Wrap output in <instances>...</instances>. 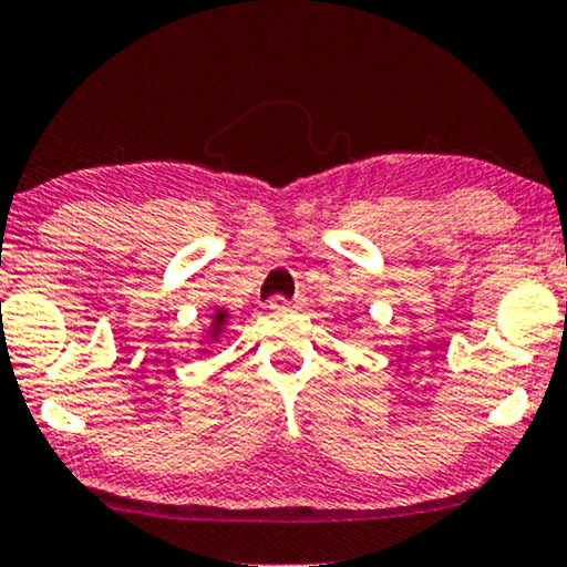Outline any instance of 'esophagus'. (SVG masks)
Wrapping results in <instances>:
<instances>
[{"label":"esophagus","mask_w":567,"mask_h":567,"mask_svg":"<svg viewBox=\"0 0 567 567\" xmlns=\"http://www.w3.org/2000/svg\"><path fill=\"white\" fill-rule=\"evenodd\" d=\"M301 307V301L299 299H293V301H289L286 297H274L270 299V310H276V312H284V310H299Z\"/></svg>","instance_id":"obj_1"}]
</instances>
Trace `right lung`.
Masks as SVG:
<instances>
[{
  "instance_id": "obj_1",
  "label": "right lung",
  "mask_w": 567,
  "mask_h": 567,
  "mask_svg": "<svg viewBox=\"0 0 567 567\" xmlns=\"http://www.w3.org/2000/svg\"><path fill=\"white\" fill-rule=\"evenodd\" d=\"M226 330H229V312L220 310V307H218L216 315H213V318H210L208 330H205V341L218 343L220 338L226 336Z\"/></svg>"
}]
</instances>
